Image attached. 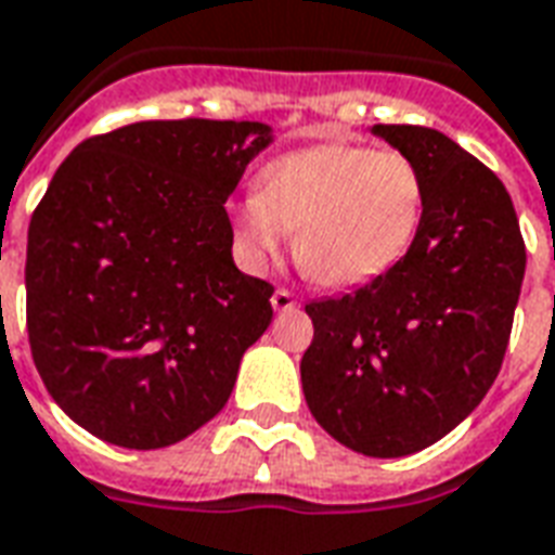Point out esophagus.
<instances>
[{"label": "esophagus", "mask_w": 555, "mask_h": 555, "mask_svg": "<svg viewBox=\"0 0 555 555\" xmlns=\"http://www.w3.org/2000/svg\"><path fill=\"white\" fill-rule=\"evenodd\" d=\"M270 302H273V309L276 311H291L294 306H297V299H294V294H291L288 288H276L273 291V297H270Z\"/></svg>", "instance_id": "34e87169"}]
</instances>
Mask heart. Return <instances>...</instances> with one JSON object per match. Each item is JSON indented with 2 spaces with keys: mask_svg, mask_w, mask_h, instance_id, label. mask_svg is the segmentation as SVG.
I'll return each instance as SVG.
<instances>
[{
  "mask_svg": "<svg viewBox=\"0 0 555 555\" xmlns=\"http://www.w3.org/2000/svg\"><path fill=\"white\" fill-rule=\"evenodd\" d=\"M426 215V176L397 150L318 143L279 155L258 173V194L235 205V249L246 267L276 261L297 232L299 267L332 288L388 273L409 253Z\"/></svg>",
  "mask_w": 555,
  "mask_h": 555,
  "instance_id": "b5f03b06",
  "label": "heart"
}]
</instances>
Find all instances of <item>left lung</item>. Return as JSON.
<instances>
[{"mask_svg": "<svg viewBox=\"0 0 555 555\" xmlns=\"http://www.w3.org/2000/svg\"><path fill=\"white\" fill-rule=\"evenodd\" d=\"M373 134L424 170V225L388 273L311 299L314 338L299 373L335 441L397 459L444 438L494 385L527 246L503 182L447 134L385 122Z\"/></svg>", "mask_w": 555, "mask_h": 555, "instance_id": "8db88e82", "label": "left lung"}]
</instances>
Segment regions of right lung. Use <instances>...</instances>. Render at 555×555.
Returning <instances> with one entry per match:
<instances>
[{"mask_svg":"<svg viewBox=\"0 0 555 555\" xmlns=\"http://www.w3.org/2000/svg\"><path fill=\"white\" fill-rule=\"evenodd\" d=\"M270 141L264 122L143 120L55 170L28 223V344L90 435L158 450L225 405L273 285L235 267L223 203Z\"/></svg>","mask_w":555,"mask_h":555,"instance_id":"add662e5","label":"right lung"}]
</instances>
